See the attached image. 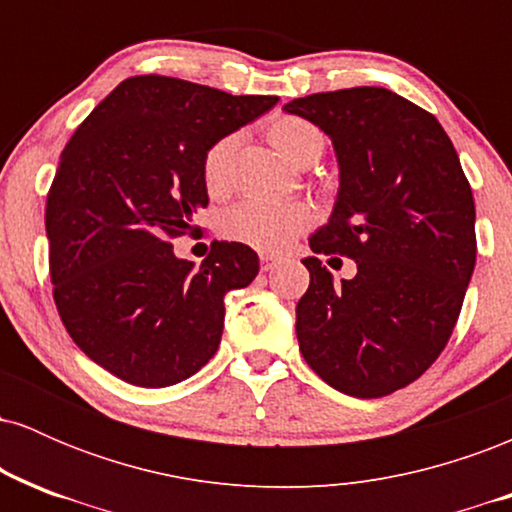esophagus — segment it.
<instances>
[{"label": "esophagus", "instance_id": "obj_1", "mask_svg": "<svg viewBox=\"0 0 512 512\" xmlns=\"http://www.w3.org/2000/svg\"><path fill=\"white\" fill-rule=\"evenodd\" d=\"M260 262H262V272H272V269L279 267L281 260H279V257H274V255H262Z\"/></svg>", "mask_w": 512, "mask_h": 512}]
</instances>
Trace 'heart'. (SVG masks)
Here are the masks:
<instances>
[{"mask_svg": "<svg viewBox=\"0 0 512 512\" xmlns=\"http://www.w3.org/2000/svg\"><path fill=\"white\" fill-rule=\"evenodd\" d=\"M269 142L293 166H303L325 149V137L313 122L303 117L281 115L267 127ZM236 137H221L204 151L202 180L209 195H223L231 180V161ZM313 223V209L303 202H272L245 199L223 214L221 233L228 240L250 245L262 252H281Z\"/></svg>", "mask_w": 512, "mask_h": 512, "instance_id": "obj_1", "label": "heart"}]
</instances>
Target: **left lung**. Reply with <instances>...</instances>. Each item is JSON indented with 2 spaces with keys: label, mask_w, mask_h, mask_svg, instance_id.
I'll return each instance as SVG.
<instances>
[{
  "label": "left lung",
  "mask_w": 512,
  "mask_h": 512,
  "mask_svg": "<svg viewBox=\"0 0 512 512\" xmlns=\"http://www.w3.org/2000/svg\"><path fill=\"white\" fill-rule=\"evenodd\" d=\"M284 110L332 139L339 166L310 250L356 262L354 279L334 284L305 257L298 346L334 390L385 397L426 373L460 317L477 262L472 187L436 117L387 88L313 93Z\"/></svg>",
  "instance_id": "1"
}]
</instances>
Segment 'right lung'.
I'll return each instance as SVG.
<instances>
[{"mask_svg": "<svg viewBox=\"0 0 512 512\" xmlns=\"http://www.w3.org/2000/svg\"><path fill=\"white\" fill-rule=\"evenodd\" d=\"M276 101L132 76L64 146L45 209L52 293L74 344L125 383H182L219 349L223 298L255 279L257 252L214 240L195 269L170 240L209 204L204 151Z\"/></svg>", "mask_w": 512, "mask_h": 512, "instance_id": "obj_1", "label": "right lung"}]
</instances>
